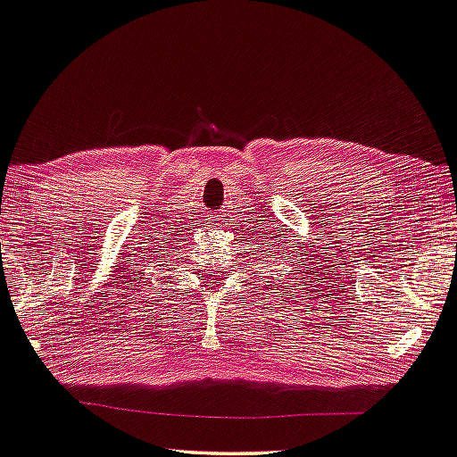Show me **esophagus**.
Returning a JSON list of instances; mask_svg holds the SVG:
<instances>
[{
    "instance_id": "esophagus-1",
    "label": "esophagus",
    "mask_w": 457,
    "mask_h": 457,
    "mask_svg": "<svg viewBox=\"0 0 457 457\" xmlns=\"http://www.w3.org/2000/svg\"><path fill=\"white\" fill-rule=\"evenodd\" d=\"M208 220H210V221H212V218H208ZM213 226H216V223H213Z\"/></svg>"
}]
</instances>
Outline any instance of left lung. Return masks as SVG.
Returning <instances> with one entry per match:
<instances>
[{"mask_svg": "<svg viewBox=\"0 0 457 457\" xmlns=\"http://www.w3.org/2000/svg\"><path fill=\"white\" fill-rule=\"evenodd\" d=\"M301 265H305V263H301ZM297 271H299V267H297ZM309 271V270H307ZM303 273V271H301ZM293 279H295V277H293ZM301 279H303V277H301ZM289 287H291V285H289Z\"/></svg>", "mask_w": 457, "mask_h": 457, "instance_id": "1", "label": "left lung"}]
</instances>
